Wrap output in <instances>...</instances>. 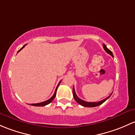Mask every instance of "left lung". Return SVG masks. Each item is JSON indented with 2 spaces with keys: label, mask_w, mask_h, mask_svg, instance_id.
<instances>
[{
  "label": "left lung",
  "mask_w": 135,
  "mask_h": 135,
  "mask_svg": "<svg viewBox=\"0 0 135 135\" xmlns=\"http://www.w3.org/2000/svg\"><path fill=\"white\" fill-rule=\"evenodd\" d=\"M103 48H104V49H105V51H106V52H107L108 54L110 55L111 56H112V57L114 58V56H113V54H112V52H111L110 51V50L107 48V47L106 45H105V44H103ZM73 98H74L75 100L77 101L78 103L80 104V105H82V106H83V107H95L99 106V105H101L102 103H103L105 102L106 100H107L108 99L110 98V96L112 95V93L110 94V95H109V97H107V98H105V99L101 100V101H98V102H87V101H83V100L80 99L77 96V94H76L75 91L74 87L73 88Z\"/></svg>",
  "instance_id": "8db88e82"
}]
</instances>
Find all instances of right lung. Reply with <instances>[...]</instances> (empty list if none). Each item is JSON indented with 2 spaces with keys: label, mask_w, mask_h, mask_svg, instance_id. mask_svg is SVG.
<instances>
[{
  "label": "right lung",
  "mask_w": 135,
  "mask_h": 135,
  "mask_svg": "<svg viewBox=\"0 0 135 135\" xmlns=\"http://www.w3.org/2000/svg\"><path fill=\"white\" fill-rule=\"evenodd\" d=\"M26 45H25L24 46H23V47H22V48H21L19 50V51H18V52H19V51H21V49H23V48H24L25 47V46ZM61 83V81H60V83H58V86H56V90H55V94H53V95H52V97H51V98L49 99H48V100H47V101H44V102H41V103H34V104H30V105H32V106H35V107H43V106H45V105H48V104H49L51 102H52V100L54 99H55V97H56V90H57V88H58V86H59V84H60V83Z\"/></svg>",
  "instance_id": "1"
}]
</instances>
